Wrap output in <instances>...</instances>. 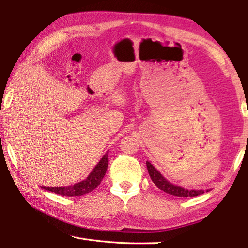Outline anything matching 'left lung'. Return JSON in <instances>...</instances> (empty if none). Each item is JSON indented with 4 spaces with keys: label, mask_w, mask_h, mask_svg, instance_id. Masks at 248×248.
<instances>
[{
    "label": "left lung",
    "mask_w": 248,
    "mask_h": 248,
    "mask_svg": "<svg viewBox=\"0 0 248 248\" xmlns=\"http://www.w3.org/2000/svg\"><path fill=\"white\" fill-rule=\"evenodd\" d=\"M146 165H147V168H148V172L151 180L154 181L155 186L160 189H162L163 192L173 195V196H177V197H195L204 193L203 191H195V189L188 191L186 188H183L178 186H175V184H171L170 181H167L166 179L161 175L160 171H157L155 170L151 163L147 161Z\"/></svg>",
    "instance_id": "obj_1"
}]
</instances>
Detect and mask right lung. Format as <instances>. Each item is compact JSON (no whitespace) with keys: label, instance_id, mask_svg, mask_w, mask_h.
Listing matches in <instances>:
<instances>
[{"label":"right lung","instance_id":"obj_1","mask_svg":"<svg viewBox=\"0 0 248 248\" xmlns=\"http://www.w3.org/2000/svg\"><path fill=\"white\" fill-rule=\"evenodd\" d=\"M108 165V155L105 154L101 160L99 161L98 164L94 166L92 172L89 173V176L78 183L73 184L71 186H62V187H46L45 189L50 192H53L55 194L62 195V196H82L84 194H87L89 192L93 191L96 188L100 182L102 181V179L107 172Z\"/></svg>","mask_w":248,"mask_h":248}]
</instances>
